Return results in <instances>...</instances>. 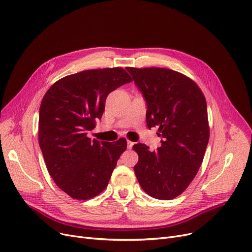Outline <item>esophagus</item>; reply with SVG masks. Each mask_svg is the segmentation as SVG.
Returning <instances> with one entry per match:
<instances>
[{
    "instance_id": "1",
    "label": "esophagus",
    "mask_w": 252,
    "mask_h": 252,
    "mask_svg": "<svg viewBox=\"0 0 252 252\" xmlns=\"http://www.w3.org/2000/svg\"><path fill=\"white\" fill-rule=\"evenodd\" d=\"M126 144H127V149H131L133 148V145H134V143L131 142V141H126Z\"/></svg>"
}]
</instances>
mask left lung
Here are the masks:
<instances>
[{
  "mask_svg": "<svg viewBox=\"0 0 252 252\" xmlns=\"http://www.w3.org/2000/svg\"><path fill=\"white\" fill-rule=\"evenodd\" d=\"M126 70L146 101L148 127L157 126L163 138L152 152L145 144L134 145L139 155L136 177L148 195L170 200L187 189L203 161L209 140L204 95L191 78L175 70Z\"/></svg>",
  "mask_w": 252,
  "mask_h": 252,
  "instance_id": "8db88e82",
  "label": "left lung"
}]
</instances>
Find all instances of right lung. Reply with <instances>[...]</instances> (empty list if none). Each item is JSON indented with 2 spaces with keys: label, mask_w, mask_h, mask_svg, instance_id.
Returning a JSON list of instances; mask_svg holds the SVG:
<instances>
[{
  "label": "right lung",
  "mask_w": 252,
  "mask_h": 252,
  "mask_svg": "<svg viewBox=\"0 0 252 252\" xmlns=\"http://www.w3.org/2000/svg\"><path fill=\"white\" fill-rule=\"evenodd\" d=\"M133 79L121 67L65 76L45 94L39 107L38 143L48 171L73 199L88 200L107 187L126 139L91 140L88 130L102 117L109 93Z\"/></svg>",
  "instance_id": "1"
}]
</instances>
